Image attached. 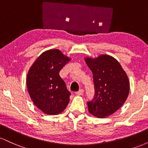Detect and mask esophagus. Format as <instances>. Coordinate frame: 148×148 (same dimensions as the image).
Listing matches in <instances>:
<instances>
[{
	"label": "esophagus",
	"mask_w": 148,
	"mask_h": 148,
	"mask_svg": "<svg viewBox=\"0 0 148 148\" xmlns=\"http://www.w3.org/2000/svg\"><path fill=\"white\" fill-rule=\"evenodd\" d=\"M84 90L83 89H81V90H79V91L78 92H76V94L77 95H82L83 94H84Z\"/></svg>",
	"instance_id": "1"
}]
</instances>
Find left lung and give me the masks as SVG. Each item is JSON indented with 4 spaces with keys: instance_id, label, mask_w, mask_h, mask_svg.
<instances>
[{
    "instance_id": "8db88e82",
    "label": "left lung",
    "mask_w": 148,
    "mask_h": 148,
    "mask_svg": "<svg viewBox=\"0 0 148 148\" xmlns=\"http://www.w3.org/2000/svg\"><path fill=\"white\" fill-rule=\"evenodd\" d=\"M93 74L95 97L88 101V111L97 118H105L118 111L126 101L130 81L118 61L108 55L86 58Z\"/></svg>"
}]
</instances>
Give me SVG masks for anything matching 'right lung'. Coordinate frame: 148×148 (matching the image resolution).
I'll return each instance as SVG.
<instances>
[{
    "mask_svg": "<svg viewBox=\"0 0 148 148\" xmlns=\"http://www.w3.org/2000/svg\"><path fill=\"white\" fill-rule=\"evenodd\" d=\"M71 59L58 49L42 53L27 74L26 84L34 104L48 115H57L65 109L71 93L59 72Z\"/></svg>",
    "mask_w": 148,
    "mask_h": 148,
    "instance_id": "obj_1",
    "label": "right lung"
}]
</instances>
